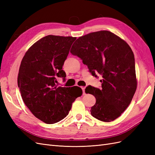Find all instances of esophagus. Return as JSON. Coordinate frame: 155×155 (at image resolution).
I'll return each mask as SVG.
<instances>
[{"label": "esophagus", "instance_id": "esophagus-1", "mask_svg": "<svg viewBox=\"0 0 155 155\" xmlns=\"http://www.w3.org/2000/svg\"><path fill=\"white\" fill-rule=\"evenodd\" d=\"M81 88H82V91H83V95H85V87H81Z\"/></svg>", "mask_w": 155, "mask_h": 155}]
</instances>
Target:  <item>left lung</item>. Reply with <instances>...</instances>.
Returning <instances> with one entry per match:
<instances>
[{"mask_svg": "<svg viewBox=\"0 0 155 155\" xmlns=\"http://www.w3.org/2000/svg\"><path fill=\"white\" fill-rule=\"evenodd\" d=\"M70 52L82 59L92 76L100 74L101 88L88 85L87 94L96 97L91 115L109 122L128 107L137 90L134 56L126 42L109 31L90 33L79 37Z\"/></svg>", "mask_w": 155, "mask_h": 155, "instance_id": "left-lung-1", "label": "left lung"}]
</instances>
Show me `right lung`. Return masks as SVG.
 <instances>
[{"instance_id": "right-lung-1", "label": "right lung", "mask_w": 155, "mask_h": 155, "mask_svg": "<svg viewBox=\"0 0 155 155\" xmlns=\"http://www.w3.org/2000/svg\"><path fill=\"white\" fill-rule=\"evenodd\" d=\"M76 37L49 35L28 50L21 63L17 83L23 101L37 118L48 124L64 118L72 103L82 95L79 87L56 85L66 77L63 68Z\"/></svg>"}]
</instances>
